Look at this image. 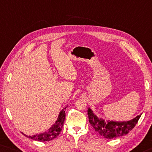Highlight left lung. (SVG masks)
Here are the masks:
<instances>
[{
  "label": "left lung",
  "mask_w": 152,
  "mask_h": 152,
  "mask_svg": "<svg viewBox=\"0 0 152 152\" xmlns=\"http://www.w3.org/2000/svg\"><path fill=\"white\" fill-rule=\"evenodd\" d=\"M88 120L95 132L104 138L113 139L127 134L134 128L142 113L129 121L116 122L113 120L105 121L102 118H98L90 108L88 109Z\"/></svg>",
  "instance_id": "1"
}]
</instances>
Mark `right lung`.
I'll return each mask as SVG.
<instances>
[{"label": "right lung", "instance_id": "1", "mask_svg": "<svg viewBox=\"0 0 152 152\" xmlns=\"http://www.w3.org/2000/svg\"><path fill=\"white\" fill-rule=\"evenodd\" d=\"M65 109L66 107L64 108V109H62L60 111L57 120H56L55 124L53 125H52V126L49 129L48 132L41 133V134H39L34 135V136H27V135L24 134L23 133H22V134L25 136H26L27 138H31L32 140L37 141H40V142H45V141H50L51 140H53L54 138L57 137V136H59V133L61 131V128L63 126L64 120H65L66 118Z\"/></svg>", "mask_w": 152, "mask_h": 152}]
</instances>
